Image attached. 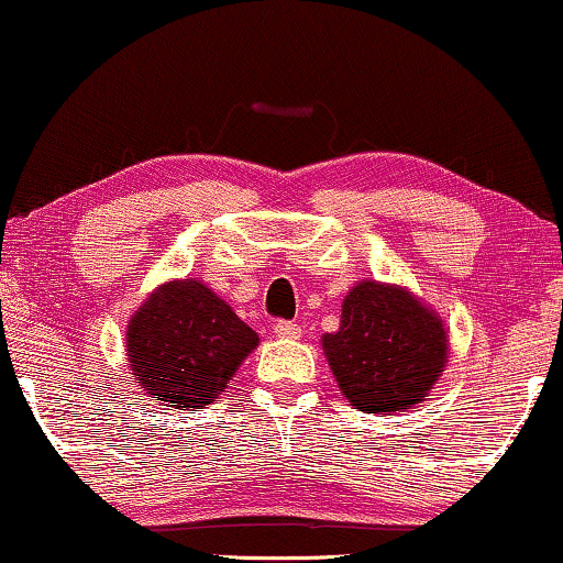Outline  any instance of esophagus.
Here are the masks:
<instances>
[{"label":"esophagus","mask_w":563,"mask_h":563,"mask_svg":"<svg viewBox=\"0 0 563 563\" xmlns=\"http://www.w3.org/2000/svg\"><path fill=\"white\" fill-rule=\"evenodd\" d=\"M274 333L279 338H299L302 335V328L291 320H276L274 322Z\"/></svg>","instance_id":"1"}]
</instances>
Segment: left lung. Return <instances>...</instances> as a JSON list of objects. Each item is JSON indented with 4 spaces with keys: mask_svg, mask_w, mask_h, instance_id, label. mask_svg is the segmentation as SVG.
I'll list each match as a JSON object with an SVG mask.
<instances>
[{
    "mask_svg": "<svg viewBox=\"0 0 563 563\" xmlns=\"http://www.w3.org/2000/svg\"><path fill=\"white\" fill-rule=\"evenodd\" d=\"M328 364L361 412L418 405L445 366L443 322L399 287L361 282L343 302L341 328L322 338Z\"/></svg>",
    "mask_w": 563,
    "mask_h": 563,
    "instance_id": "obj_1",
    "label": "left lung"
}]
</instances>
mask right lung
I'll list each match as a JSON object with an SVG mask.
<instances>
[{
  "label": "right lung",
  "instance_id": "1",
  "mask_svg": "<svg viewBox=\"0 0 563 563\" xmlns=\"http://www.w3.org/2000/svg\"><path fill=\"white\" fill-rule=\"evenodd\" d=\"M258 335L205 287L184 279L161 287L128 325V356L145 395L168 407L218 399Z\"/></svg>",
  "mask_w": 563,
  "mask_h": 563
}]
</instances>
